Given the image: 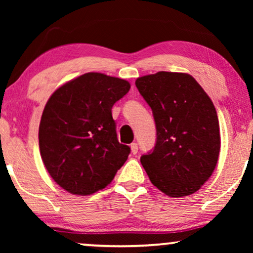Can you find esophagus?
<instances>
[{"label": "esophagus", "mask_w": 253, "mask_h": 253, "mask_svg": "<svg viewBox=\"0 0 253 253\" xmlns=\"http://www.w3.org/2000/svg\"><path fill=\"white\" fill-rule=\"evenodd\" d=\"M130 147H131V152H132V154L138 153V144L137 143H132L130 145Z\"/></svg>", "instance_id": "34e87169"}]
</instances>
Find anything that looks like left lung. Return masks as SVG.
Instances as JSON below:
<instances>
[{
  "instance_id": "obj_1",
  "label": "left lung",
  "mask_w": 253,
  "mask_h": 253,
  "mask_svg": "<svg viewBox=\"0 0 253 253\" xmlns=\"http://www.w3.org/2000/svg\"><path fill=\"white\" fill-rule=\"evenodd\" d=\"M136 86L153 113L157 140L140 162L152 184L170 197L198 191L220 152L219 120L212 100L188 74L160 71Z\"/></svg>"
}]
</instances>
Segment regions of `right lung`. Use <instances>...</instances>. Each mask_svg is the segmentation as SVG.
<instances>
[{"label":"right lung","instance_id":"obj_1","mask_svg":"<svg viewBox=\"0 0 253 253\" xmlns=\"http://www.w3.org/2000/svg\"><path fill=\"white\" fill-rule=\"evenodd\" d=\"M124 79L88 72L53 93L39 126L44 167L58 185L79 196L106 188L130 154L120 144L114 103L129 92Z\"/></svg>","mask_w":253,"mask_h":253}]
</instances>
